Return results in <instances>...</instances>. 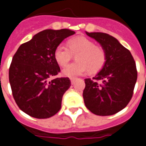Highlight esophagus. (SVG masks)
Segmentation results:
<instances>
[{"label":"esophagus","mask_w":146,"mask_h":146,"mask_svg":"<svg viewBox=\"0 0 146 146\" xmlns=\"http://www.w3.org/2000/svg\"><path fill=\"white\" fill-rule=\"evenodd\" d=\"M76 79H77L76 78H70V80H71V82H72V84H74V82L76 81Z\"/></svg>","instance_id":"1"}]
</instances>
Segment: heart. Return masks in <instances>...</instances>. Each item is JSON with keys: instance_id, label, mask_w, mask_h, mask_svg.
Listing matches in <instances>:
<instances>
[{"instance_id": "obj_1", "label": "heart", "mask_w": 146, "mask_h": 146, "mask_svg": "<svg viewBox=\"0 0 146 146\" xmlns=\"http://www.w3.org/2000/svg\"><path fill=\"white\" fill-rule=\"evenodd\" d=\"M66 47L62 44L56 46L54 56L56 62L60 67H65L76 55V62L63 70V74L68 77H75L89 71L90 74L100 72L107 62V54L100 46L86 37L78 36L70 39Z\"/></svg>"}]
</instances>
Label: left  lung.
Wrapping results in <instances>:
<instances>
[{
    "instance_id": "obj_1",
    "label": "left lung",
    "mask_w": 146,
    "mask_h": 146,
    "mask_svg": "<svg viewBox=\"0 0 146 146\" xmlns=\"http://www.w3.org/2000/svg\"><path fill=\"white\" fill-rule=\"evenodd\" d=\"M86 34L100 43L107 62L95 77L85 79L82 95L86 107L96 115L115 114L131 100L138 76L135 61L114 37L104 33Z\"/></svg>"
}]
</instances>
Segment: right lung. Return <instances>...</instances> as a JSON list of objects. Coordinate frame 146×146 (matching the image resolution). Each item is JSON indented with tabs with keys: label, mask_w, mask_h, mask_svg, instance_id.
<instances>
[{
	"label": "right lung",
	"mask_w": 146,
	"mask_h": 146,
	"mask_svg": "<svg viewBox=\"0 0 146 146\" xmlns=\"http://www.w3.org/2000/svg\"><path fill=\"white\" fill-rule=\"evenodd\" d=\"M75 33L63 29H46L22 43L14 55L9 68V82L18 107L38 119L55 115L61 107L63 95L70 88L68 78H57L60 72L54 59L56 46Z\"/></svg>",
	"instance_id": "right-lung-1"
}]
</instances>
